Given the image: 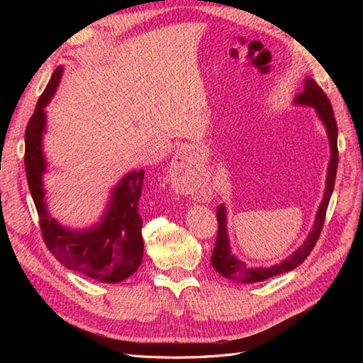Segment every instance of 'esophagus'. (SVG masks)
<instances>
[{"label": "esophagus", "instance_id": "obj_1", "mask_svg": "<svg viewBox=\"0 0 363 363\" xmlns=\"http://www.w3.org/2000/svg\"><path fill=\"white\" fill-rule=\"evenodd\" d=\"M171 175H172V184L174 188L184 192L192 194L196 191V174L191 168V151L188 148H182L174 157L172 167H171Z\"/></svg>", "mask_w": 363, "mask_h": 363}]
</instances>
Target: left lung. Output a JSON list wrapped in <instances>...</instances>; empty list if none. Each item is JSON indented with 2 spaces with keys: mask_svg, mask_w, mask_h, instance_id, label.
<instances>
[{
  "mask_svg": "<svg viewBox=\"0 0 363 363\" xmlns=\"http://www.w3.org/2000/svg\"><path fill=\"white\" fill-rule=\"evenodd\" d=\"M295 103L306 104V106H313L316 108L318 115L323 119V123L327 128L328 139H330V148H332V159L330 164H328V175H327V186H325V194L324 200L320 206V211L316 215V221L313 224V228L311 235L307 236L306 242L296 250L291 257H288L280 265L271 267V268H247L244 262H239L228 248V238H227V228H225V208L224 206L216 207V219H218V233H216V242L212 252V267L221 274L225 279H232L244 283H255V281H263L269 277L279 276V274L292 271L307 259L311 255V251L316 245V240L320 239L321 230L324 227L325 221V213L328 201H330V196L335 188V179H336V171H337V125L335 119L333 107L330 104V100L325 95V92L321 89L320 86L316 84L315 80L306 79V87L304 91L296 96Z\"/></svg>",
  "mask_w": 363,
  "mask_h": 363,
  "instance_id": "1",
  "label": "left lung"
}]
</instances>
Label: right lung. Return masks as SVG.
Masks as SVG:
<instances>
[{
  "instance_id": "add662e5",
  "label": "right lung",
  "mask_w": 363,
  "mask_h": 363,
  "mask_svg": "<svg viewBox=\"0 0 363 363\" xmlns=\"http://www.w3.org/2000/svg\"><path fill=\"white\" fill-rule=\"evenodd\" d=\"M62 75V68L54 71L45 91L39 96L26 128V174L28 188L39 215L43 242L63 267L104 283H118L130 277L144 256L142 218L138 203L144 186V171H133L123 179L113 192L103 221L83 232L59 225L45 208L42 174L45 159L40 150L42 131L45 128L43 107L51 100Z\"/></svg>"
}]
</instances>
